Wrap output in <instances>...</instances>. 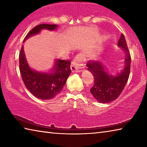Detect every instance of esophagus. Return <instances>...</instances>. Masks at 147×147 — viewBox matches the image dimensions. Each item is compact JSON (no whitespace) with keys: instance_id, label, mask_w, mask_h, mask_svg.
<instances>
[{"instance_id":"34e87169","label":"esophagus","mask_w":147,"mask_h":147,"mask_svg":"<svg viewBox=\"0 0 147 147\" xmlns=\"http://www.w3.org/2000/svg\"><path fill=\"white\" fill-rule=\"evenodd\" d=\"M84 59L82 56H77L72 62L71 69L73 73H80L85 71L86 65L84 64Z\"/></svg>"}]
</instances>
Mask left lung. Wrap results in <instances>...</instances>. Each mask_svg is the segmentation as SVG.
Instances as JSON below:
<instances>
[{"instance_id": "left-lung-1", "label": "left lung", "mask_w": 147, "mask_h": 147, "mask_svg": "<svg viewBox=\"0 0 147 147\" xmlns=\"http://www.w3.org/2000/svg\"><path fill=\"white\" fill-rule=\"evenodd\" d=\"M118 47L124 54L123 67L114 74L109 73L102 62H88V70L94 76V85L90 89L93 97L100 103H109L119 97L125 87L130 72L131 58L126 39L121 34Z\"/></svg>"}]
</instances>
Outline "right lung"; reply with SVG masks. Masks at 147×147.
Returning <instances> with one entry per match:
<instances>
[{"label": "right lung", "instance_id": "obj_1", "mask_svg": "<svg viewBox=\"0 0 147 147\" xmlns=\"http://www.w3.org/2000/svg\"><path fill=\"white\" fill-rule=\"evenodd\" d=\"M58 24H39L28 32L26 40L40 33L42 30L54 31ZM71 61L56 59L54 65L48 71H38L32 69L26 60L23 45L19 54V69L26 88L34 96L42 100H50L60 93L71 73Z\"/></svg>", "mask_w": 147, "mask_h": 147}]
</instances>
